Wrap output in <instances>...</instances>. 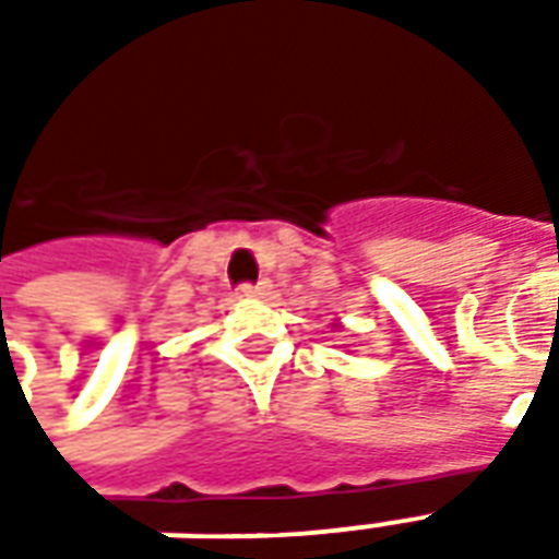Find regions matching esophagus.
I'll return each instance as SVG.
<instances>
[{
	"mask_svg": "<svg viewBox=\"0 0 559 559\" xmlns=\"http://www.w3.org/2000/svg\"><path fill=\"white\" fill-rule=\"evenodd\" d=\"M269 290H272V284H269L266 278L257 281V284H242V287H239V293H242V296H266Z\"/></svg>",
	"mask_w": 559,
	"mask_h": 559,
	"instance_id": "1",
	"label": "esophagus"
}]
</instances>
